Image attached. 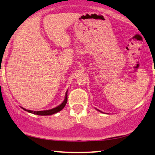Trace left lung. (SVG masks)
<instances>
[{
    "label": "left lung",
    "instance_id": "obj_1",
    "mask_svg": "<svg viewBox=\"0 0 155 155\" xmlns=\"http://www.w3.org/2000/svg\"><path fill=\"white\" fill-rule=\"evenodd\" d=\"M98 111H99V110H98Z\"/></svg>",
    "mask_w": 155,
    "mask_h": 155
}]
</instances>
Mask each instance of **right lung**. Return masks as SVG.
I'll return each instance as SVG.
<instances>
[{"label": "right lung", "mask_w": 155, "mask_h": 155, "mask_svg": "<svg viewBox=\"0 0 155 155\" xmlns=\"http://www.w3.org/2000/svg\"><path fill=\"white\" fill-rule=\"evenodd\" d=\"M67 101H68V92H66V94H65V97L64 101H63V102L61 104V105H59L57 107L54 108V109H52L50 110H46V111H31V110L25 109H24V108H22V109H24L25 111H28V112H29V113L36 114V115H39V116L52 115V114H56L57 112L61 111V110H62L63 108L65 107V106L67 103Z\"/></svg>", "instance_id": "add662e5"}]
</instances>
